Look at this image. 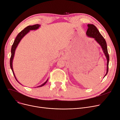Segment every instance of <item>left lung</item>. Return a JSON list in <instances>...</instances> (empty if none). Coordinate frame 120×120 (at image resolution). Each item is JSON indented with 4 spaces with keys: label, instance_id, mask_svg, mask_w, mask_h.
<instances>
[{
    "label": "left lung",
    "instance_id": "1",
    "mask_svg": "<svg viewBox=\"0 0 120 120\" xmlns=\"http://www.w3.org/2000/svg\"><path fill=\"white\" fill-rule=\"evenodd\" d=\"M88 29L87 30L86 34L88 36H90L92 38H94L95 40L100 44L101 46L103 52L106 56L107 59V70L106 73L105 75L107 74L109 71V54L108 51V48H107L106 43L103 36L100 33L99 30L93 24H88ZM104 76V77H105Z\"/></svg>",
    "mask_w": 120,
    "mask_h": 120
}]
</instances>
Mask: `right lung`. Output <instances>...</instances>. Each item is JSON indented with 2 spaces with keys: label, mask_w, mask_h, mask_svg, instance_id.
I'll return each mask as SVG.
<instances>
[{
  "label": "right lung",
  "mask_w": 120,
  "mask_h": 120,
  "mask_svg": "<svg viewBox=\"0 0 120 120\" xmlns=\"http://www.w3.org/2000/svg\"><path fill=\"white\" fill-rule=\"evenodd\" d=\"M40 25H38V24H36V25H33V26H27V27L25 28L24 30H21L20 32L18 34V35H17L15 39V40L14 41V42L13 43V44H12V47H11V58H10V67H11V70H12V73H13V74L14 75V76L16 79V80L18 82V81L17 80L15 76V73L14 72V71H13V68H12V60H13V58H14V55H15V49L18 45V44H19V42L20 41V40H21V39L22 38L26 35L29 32V31L30 30H36L39 27H40ZM48 79L45 82V83H44V84H43L42 85H41V86H38L37 87H41V86H43L44 85H45L46 83L47 82ZM19 83V82H18ZM20 84V83H19Z\"/></svg>",
  "instance_id": "right-lung-1"
}]
</instances>
